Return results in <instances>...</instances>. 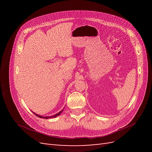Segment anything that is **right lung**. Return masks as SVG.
<instances>
[{
    "label": "right lung",
    "mask_w": 152,
    "mask_h": 152,
    "mask_svg": "<svg viewBox=\"0 0 152 152\" xmlns=\"http://www.w3.org/2000/svg\"><path fill=\"white\" fill-rule=\"evenodd\" d=\"M63 110H62L61 111H60L59 112V113H56V114H55V115H52V116H49V117H43V116H41V115H37V114H36L35 113H34V112H33L36 116H37L38 117H40V118H46V119H48V118H54V117H56L57 116H58V115H60L61 113V112H63Z\"/></svg>",
    "instance_id": "right-lung-1"
}]
</instances>
